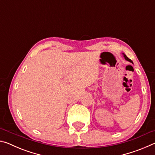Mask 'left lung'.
Instances as JSON below:
<instances>
[{"label": "left lung", "mask_w": 155, "mask_h": 155, "mask_svg": "<svg viewBox=\"0 0 155 155\" xmlns=\"http://www.w3.org/2000/svg\"><path fill=\"white\" fill-rule=\"evenodd\" d=\"M124 58H125V59H126V60H127V61H130V62H131V63H132V64H133V61H131V59H130L129 58H128V57H127V56H126V55H125V54H124Z\"/></svg>", "instance_id": "1"}]
</instances>
